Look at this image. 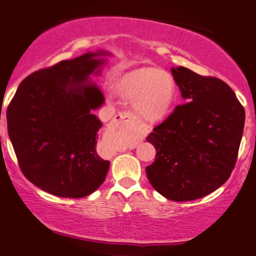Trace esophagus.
Instances as JSON below:
<instances>
[{
    "instance_id": "1",
    "label": "esophagus",
    "mask_w": 256,
    "mask_h": 256,
    "mask_svg": "<svg viewBox=\"0 0 256 256\" xmlns=\"http://www.w3.org/2000/svg\"><path fill=\"white\" fill-rule=\"evenodd\" d=\"M119 118L125 119V118H130V113H126V112H122V113L118 114Z\"/></svg>"
}]
</instances>
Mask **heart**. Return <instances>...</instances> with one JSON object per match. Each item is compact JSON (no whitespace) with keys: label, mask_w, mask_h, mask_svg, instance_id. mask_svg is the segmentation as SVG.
Returning a JSON list of instances; mask_svg holds the SVG:
<instances>
[{"label":"heart","mask_w":256,"mask_h":256,"mask_svg":"<svg viewBox=\"0 0 256 256\" xmlns=\"http://www.w3.org/2000/svg\"><path fill=\"white\" fill-rule=\"evenodd\" d=\"M122 98L134 100L138 116L149 122L165 118L176 98V85L168 73L156 67H140L126 73L116 83Z\"/></svg>","instance_id":"1"}]
</instances>
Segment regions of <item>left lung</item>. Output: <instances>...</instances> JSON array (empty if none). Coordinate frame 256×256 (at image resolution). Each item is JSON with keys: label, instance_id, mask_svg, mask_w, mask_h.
Returning a JSON list of instances; mask_svg holds the SVG:
<instances>
[{"label": "left lung", "instance_id": "obj_1", "mask_svg": "<svg viewBox=\"0 0 256 256\" xmlns=\"http://www.w3.org/2000/svg\"><path fill=\"white\" fill-rule=\"evenodd\" d=\"M184 104L155 126L146 140L156 149L146 177L172 201H192L228 180L236 165L246 112L225 82L179 66L172 68Z\"/></svg>", "mask_w": 256, "mask_h": 256}]
</instances>
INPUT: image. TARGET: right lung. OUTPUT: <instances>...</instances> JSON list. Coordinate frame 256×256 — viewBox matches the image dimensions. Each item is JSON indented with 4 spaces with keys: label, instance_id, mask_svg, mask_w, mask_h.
I'll use <instances>...</instances> for the list:
<instances>
[{
    "label": "right lung",
    "instance_id": "obj_1",
    "mask_svg": "<svg viewBox=\"0 0 256 256\" xmlns=\"http://www.w3.org/2000/svg\"><path fill=\"white\" fill-rule=\"evenodd\" d=\"M100 54L88 52L34 72L7 108L8 134L22 174L52 195H90L110 168L96 148L102 122L91 113L104 98L88 78L104 62L95 58Z\"/></svg>",
    "mask_w": 256,
    "mask_h": 256
}]
</instances>
